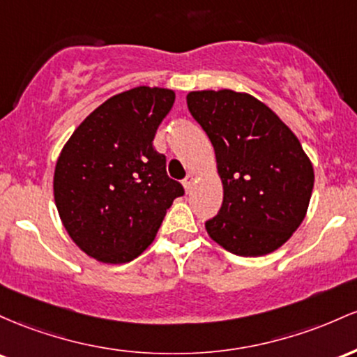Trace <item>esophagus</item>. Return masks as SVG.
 Wrapping results in <instances>:
<instances>
[{
  "instance_id": "34e87169",
  "label": "esophagus",
  "mask_w": 357,
  "mask_h": 357,
  "mask_svg": "<svg viewBox=\"0 0 357 357\" xmlns=\"http://www.w3.org/2000/svg\"><path fill=\"white\" fill-rule=\"evenodd\" d=\"M194 183H195V177H194V175H192V174L187 175V178L183 180V187H185L187 192L192 190V187H194Z\"/></svg>"
}]
</instances>
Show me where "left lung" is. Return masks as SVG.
Returning a JSON list of instances; mask_svg holds the SVG:
<instances>
[{
    "label": "left lung",
    "instance_id": "obj_1",
    "mask_svg": "<svg viewBox=\"0 0 357 357\" xmlns=\"http://www.w3.org/2000/svg\"><path fill=\"white\" fill-rule=\"evenodd\" d=\"M187 106L214 146L224 190L207 234L244 258L273 253L305 219L314 189V167L298 138L248 92L192 91Z\"/></svg>",
    "mask_w": 357,
    "mask_h": 357
}]
</instances>
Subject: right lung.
Here are the masks:
<instances>
[{"label":"right lung","instance_id":"add662e5","mask_svg":"<svg viewBox=\"0 0 357 357\" xmlns=\"http://www.w3.org/2000/svg\"><path fill=\"white\" fill-rule=\"evenodd\" d=\"M175 92L139 86L96 107L75 128L54 172V199L67 234L91 258L123 265L153 243L183 187L153 148Z\"/></svg>","mask_w":357,"mask_h":357}]
</instances>
